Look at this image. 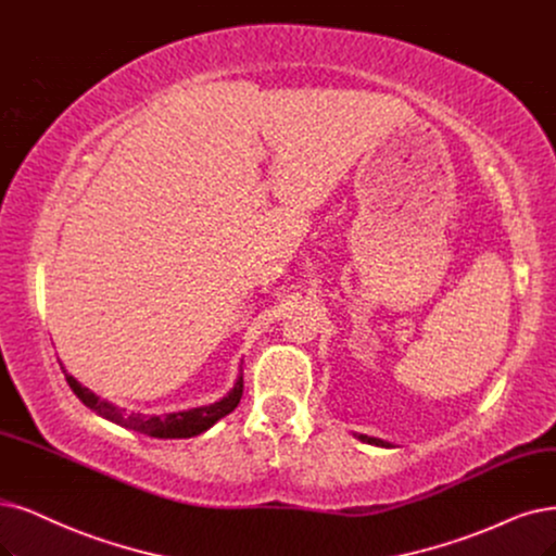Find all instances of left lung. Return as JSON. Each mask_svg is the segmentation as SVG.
I'll return each mask as SVG.
<instances>
[{"label":"left lung","instance_id":"left-lung-1","mask_svg":"<svg viewBox=\"0 0 556 556\" xmlns=\"http://www.w3.org/2000/svg\"><path fill=\"white\" fill-rule=\"evenodd\" d=\"M362 440H364V442H371V444H380V446H387L382 440H374V438H366V435H362Z\"/></svg>","mask_w":556,"mask_h":556}]
</instances>
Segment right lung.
Returning a JSON list of instances; mask_svg holds the SVG:
<instances>
[{"mask_svg": "<svg viewBox=\"0 0 556 556\" xmlns=\"http://www.w3.org/2000/svg\"><path fill=\"white\" fill-rule=\"evenodd\" d=\"M61 368H64V366H61ZM66 380H68L73 392L77 394V399L85 403L87 407H91L93 413L102 415V417L114 421V424L132 428V430H137V433L151 435V438H164V440H167V438L169 440L194 438V435L203 433V430H208L215 421H219L222 417L233 413V409L240 403V399H242V389H244L242 376H240L231 392L226 394L222 401L213 403V405L192 407V409H185V413H174V415H167V417H143V415L126 413V409H121V407H116V405H112L108 401H102L100 396L89 392L87 387H81L68 374H66Z\"/></svg>", "mask_w": 556, "mask_h": 556, "instance_id": "add662e5", "label": "right lung"}]
</instances>
